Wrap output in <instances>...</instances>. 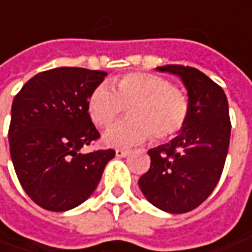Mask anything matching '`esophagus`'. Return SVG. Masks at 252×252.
Returning <instances> with one entry per match:
<instances>
[{
    "label": "esophagus",
    "instance_id": "esophagus-1",
    "mask_svg": "<svg viewBox=\"0 0 252 252\" xmlns=\"http://www.w3.org/2000/svg\"><path fill=\"white\" fill-rule=\"evenodd\" d=\"M128 154H129L128 149H115V157L117 158H126Z\"/></svg>",
    "mask_w": 252,
    "mask_h": 252
}]
</instances>
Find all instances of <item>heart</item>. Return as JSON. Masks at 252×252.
Listing matches in <instances>:
<instances>
[{"label": "heart", "instance_id": "heart-1", "mask_svg": "<svg viewBox=\"0 0 252 252\" xmlns=\"http://www.w3.org/2000/svg\"><path fill=\"white\" fill-rule=\"evenodd\" d=\"M129 107L128 120L117 123L103 135L108 147L126 148L147 141L166 139L181 131L189 114L188 97L157 74L131 73L100 84L89 97V115L98 126H108Z\"/></svg>", "mask_w": 252, "mask_h": 252}]
</instances>
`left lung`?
Masks as SVG:
<instances>
[{
  "label": "left lung",
  "mask_w": 252,
  "mask_h": 252,
  "mask_svg": "<svg viewBox=\"0 0 252 252\" xmlns=\"http://www.w3.org/2000/svg\"><path fill=\"white\" fill-rule=\"evenodd\" d=\"M157 70L181 77L189 114L170 142L148 151L151 168L138 185L155 207L186 213L200 206L220 181L231 132L228 101L223 89L194 67L168 64Z\"/></svg>",
  "instance_id": "1"
}]
</instances>
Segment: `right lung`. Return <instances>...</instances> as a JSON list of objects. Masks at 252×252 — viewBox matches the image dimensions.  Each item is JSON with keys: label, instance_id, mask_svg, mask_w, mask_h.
<instances>
[{"label": "right lung", "instance_id": "obj_1", "mask_svg": "<svg viewBox=\"0 0 252 252\" xmlns=\"http://www.w3.org/2000/svg\"><path fill=\"white\" fill-rule=\"evenodd\" d=\"M105 71L56 67L28 80L15 95L8 131L18 179L38 206L66 212L95 190L113 149L83 154L100 137L89 115V97Z\"/></svg>", "mask_w": 252, "mask_h": 252}]
</instances>
